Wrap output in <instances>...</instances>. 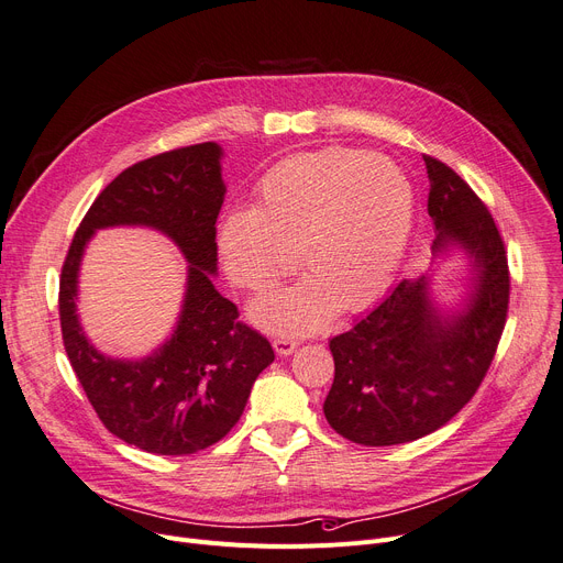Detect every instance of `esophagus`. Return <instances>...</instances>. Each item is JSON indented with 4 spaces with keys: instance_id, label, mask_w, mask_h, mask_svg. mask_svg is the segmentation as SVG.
<instances>
[{
    "instance_id": "obj_1",
    "label": "esophagus",
    "mask_w": 563,
    "mask_h": 563,
    "mask_svg": "<svg viewBox=\"0 0 563 563\" xmlns=\"http://www.w3.org/2000/svg\"><path fill=\"white\" fill-rule=\"evenodd\" d=\"M297 346H299L297 340H289V338H276L274 340V349H276L278 356H289V353L297 351Z\"/></svg>"
}]
</instances>
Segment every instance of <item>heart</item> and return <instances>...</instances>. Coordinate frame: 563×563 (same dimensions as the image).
Returning a JSON list of instances; mask_svg holds the SVG:
<instances>
[{
    "instance_id": "heart-1",
    "label": "heart",
    "mask_w": 563,
    "mask_h": 563,
    "mask_svg": "<svg viewBox=\"0 0 563 563\" xmlns=\"http://www.w3.org/2000/svg\"><path fill=\"white\" fill-rule=\"evenodd\" d=\"M416 196L388 157L323 147L285 157L255 185V207L228 212L217 251L228 278L262 291L294 266L297 283L253 301L251 319L278 335L329 327L340 308L361 312L388 289L406 251Z\"/></svg>"
}]
</instances>
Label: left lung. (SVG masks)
I'll list each match as a JSON object with an SVG mask.
<instances>
[{"instance_id": "1", "label": "left lung", "mask_w": 563, "mask_h": 563, "mask_svg": "<svg viewBox=\"0 0 563 563\" xmlns=\"http://www.w3.org/2000/svg\"><path fill=\"white\" fill-rule=\"evenodd\" d=\"M424 164L435 253L448 244L463 249L475 289L461 312L445 317L433 308L424 276L404 278L329 342L335 378L323 416L367 448L399 445L448 424L479 390L507 323L511 278L493 214L454 168L431 155Z\"/></svg>"}]
</instances>
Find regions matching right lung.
<instances>
[{"label": "right lung", "mask_w": 563, "mask_h": 563, "mask_svg": "<svg viewBox=\"0 0 563 563\" xmlns=\"http://www.w3.org/2000/svg\"><path fill=\"white\" fill-rule=\"evenodd\" d=\"M221 147L212 141L136 162L111 180L81 219L58 283L68 361L100 422L128 445L185 456L219 442L242 418L274 349L217 291V219L223 205ZM151 224L190 262L188 294L172 340L145 362H113L85 340L76 319V274L100 227Z\"/></svg>", "instance_id": "1"}]
</instances>
